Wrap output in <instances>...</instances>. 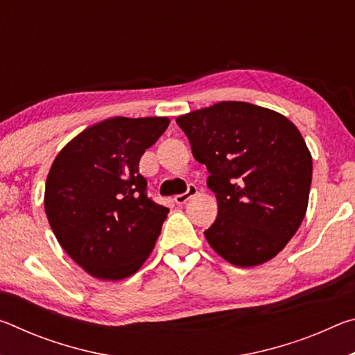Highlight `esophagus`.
Masks as SVG:
<instances>
[{"label":"esophagus","instance_id":"34e87169","mask_svg":"<svg viewBox=\"0 0 355 355\" xmlns=\"http://www.w3.org/2000/svg\"><path fill=\"white\" fill-rule=\"evenodd\" d=\"M196 194H197V188H196L194 184H189L188 191L183 192V194H178V196L173 197V202H175L177 205H183V203L188 202L191 197H194Z\"/></svg>","mask_w":355,"mask_h":355}]
</instances>
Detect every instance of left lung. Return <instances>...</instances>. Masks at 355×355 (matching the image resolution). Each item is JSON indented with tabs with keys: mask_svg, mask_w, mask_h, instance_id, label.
<instances>
[{
	"mask_svg": "<svg viewBox=\"0 0 355 355\" xmlns=\"http://www.w3.org/2000/svg\"><path fill=\"white\" fill-rule=\"evenodd\" d=\"M209 172L218 218L205 230L216 254L258 266L285 248L307 213L311 153L296 125L268 107L220 101L177 117Z\"/></svg>",
	"mask_w": 355,
	"mask_h": 355,
	"instance_id": "left-lung-1",
	"label": "left lung"
}]
</instances>
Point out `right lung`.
Here are the masks:
<instances>
[{
	"label": "right lung",
	"instance_id": "right-lung-1",
	"mask_svg": "<svg viewBox=\"0 0 355 355\" xmlns=\"http://www.w3.org/2000/svg\"><path fill=\"white\" fill-rule=\"evenodd\" d=\"M167 117H112L81 131L53 161L45 213L71 260L100 280H122L152 254L169 208L150 200L139 173L144 152Z\"/></svg>",
	"mask_w": 355,
	"mask_h": 355
}]
</instances>
